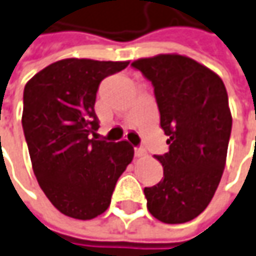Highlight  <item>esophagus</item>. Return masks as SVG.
I'll list each match as a JSON object with an SVG mask.
<instances>
[{
	"label": "esophagus",
	"mask_w": 256,
	"mask_h": 256,
	"mask_svg": "<svg viewBox=\"0 0 256 256\" xmlns=\"http://www.w3.org/2000/svg\"><path fill=\"white\" fill-rule=\"evenodd\" d=\"M134 154L136 157H144V156H146V150H144L142 147H136Z\"/></svg>",
	"instance_id": "obj_1"
}]
</instances>
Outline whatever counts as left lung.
<instances>
[{
    "mask_svg": "<svg viewBox=\"0 0 256 256\" xmlns=\"http://www.w3.org/2000/svg\"><path fill=\"white\" fill-rule=\"evenodd\" d=\"M154 86L170 150L156 156L164 178L144 188L147 208L166 224L186 223L212 200L223 175L231 112L222 78L189 57L160 54L132 62Z\"/></svg>",
    "mask_w": 256,
    "mask_h": 256,
    "instance_id": "1",
    "label": "left lung"
}]
</instances>
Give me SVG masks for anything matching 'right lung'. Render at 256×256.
Here are the masks:
<instances>
[{"label":"right lung","mask_w":256,"mask_h":256,"mask_svg":"<svg viewBox=\"0 0 256 256\" xmlns=\"http://www.w3.org/2000/svg\"><path fill=\"white\" fill-rule=\"evenodd\" d=\"M128 62L66 58L25 85L22 128L42 190L62 214L91 220L110 204L134 150L126 140H95V100L102 80Z\"/></svg>","instance_id":"1"}]
</instances>
